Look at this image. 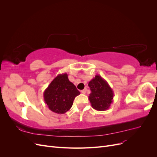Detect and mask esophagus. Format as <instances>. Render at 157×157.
<instances>
[{"mask_svg": "<svg viewBox=\"0 0 157 157\" xmlns=\"http://www.w3.org/2000/svg\"><path fill=\"white\" fill-rule=\"evenodd\" d=\"M86 88L84 89V90H81V93H82V94H86Z\"/></svg>", "mask_w": 157, "mask_h": 157, "instance_id": "esophagus-1", "label": "esophagus"}]
</instances>
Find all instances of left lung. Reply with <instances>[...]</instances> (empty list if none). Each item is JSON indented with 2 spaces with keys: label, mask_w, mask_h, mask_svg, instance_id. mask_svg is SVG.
<instances>
[{
  "label": "left lung",
  "mask_w": 157,
  "mask_h": 157,
  "mask_svg": "<svg viewBox=\"0 0 157 157\" xmlns=\"http://www.w3.org/2000/svg\"><path fill=\"white\" fill-rule=\"evenodd\" d=\"M91 90L88 98L92 107L97 111H103L109 109L113 102L114 93L106 80L96 75L88 83Z\"/></svg>",
  "instance_id": "left-lung-1"
}]
</instances>
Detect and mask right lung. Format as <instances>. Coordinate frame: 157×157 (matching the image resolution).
I'll use <instances>...</instances> for the list:
<instances>
[{"label":"right lung","instance_id":"right-lung-1","mask_svg":"<svg viewBox=\"0 0 157 157\" xmlns=\"http://www.w3.org/2000/svg\"><path fill=\"white\" fill-rule=\"evenodd\" d=\"M80 92L69 81L67 73L59 74L44 90V100L50 111L64 114L73 105L76 96Z\"/></svg>","mask_w":157,"mask_h":157}]
</instances>
